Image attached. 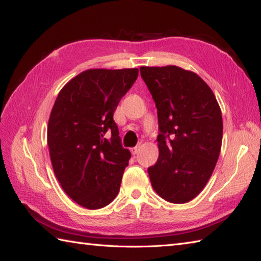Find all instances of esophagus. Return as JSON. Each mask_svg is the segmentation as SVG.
Wrapping results in <instances>:
<instances>
[{"mask_svg":"<svg viewBox=\"0 0 261 261\" xmlns=\"http://www.w3.org/2000/svg\"><path fill=\"white\" fill-rule=\"evenodd\" d=\"M139 151H140V146H137V147L131 148V152L134 153V154H137Z\"/></svg>","mask_w":261,"mask_h":261,"instance_id":"esophagus-1","label":"esophagus"}]
</instances>
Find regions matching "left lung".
I'll return each mask as SVG.
<instances>
[{"label":"left lung","instance_id":"1","mask_svg":"<svg viewBox=\"0 0 261 261\" xmlns=\"http://www.w3.org/2000/svg\"><path fill=\"white\" fill-rule=\"evenodd\" d=\"M156 104L159 157L151 185L170 203H187L206 185L222 145V114L201 77L177 66L140 67Z\"/></svg>","mask_w":261,"mask_h":261}]
</instances>
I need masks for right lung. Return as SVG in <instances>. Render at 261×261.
Returning <instances> with one entry per match:
<instances>
[{"mask_svg": "<svg viewBox=\"0 0 261 261\" xmlns=\"http://www.w3.org/2000/svg\"><path fill=\"white\" fill-rule=\"evenodd\" d=\"M138 74L137 68L85 70L54 104L47 132L53 168L65 193L83 207L107 206L120 191L131 153L121 145L113 114Z\"/></svg>", "mask_w": 261, "mask_h": 261, "instance_id": "add662e5", "label": "right lung"}]
</instances>
